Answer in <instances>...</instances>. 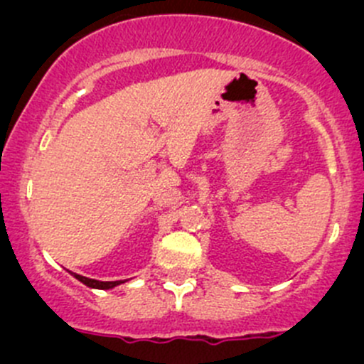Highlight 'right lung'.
<instances>
[{"label": "right lung", "instance_id": "right-lung-1", "mask_svg": "<svg viewBox=\"0 0 364 364\" xmlns=\"http://www.w3.org/2000/svg\"><path fill=\"white\" fill-rule=\"evenodd\" d=\"M70 274H72V277H75L77 280H79V282H82L84 285H87V287H91V289H102V291H107V289L117 287V285H121V284H124V282H127V280H116V282H100V280H93V278L80 277V274H77V273H72V271H70Z\"/></svg>", "mask_w": 364, "mask_h": 364}]
</instances>
